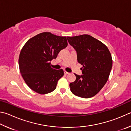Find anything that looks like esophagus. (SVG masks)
<instances>
[{
  "mask_svg": "<svg viewBox=\"0 0 131 131\" xmlns=\"http://www.w3.org/2000/svg\"><path fill=\"white\" fill-rule=\"evenodd\" d=\"M64 73H65V74H69V73L66 72V71H64Z\"/></svg>",
  "mask_w": 131,
  "mask_h": 131,
  "instance_id": "1",
  "label": "esophagus"
}]
</instances>
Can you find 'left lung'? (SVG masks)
<instances>
[{"mask_svg":"<svg viewBox=\"0 0 131 131\" xmlns=\"http://www.w3.org/2000/svg\"><path fill=\"white\" fill-rule=\"evenodd\" d=\"M77 52L78 62L83 66L82 75L75 74L76 80L70 83L75 96L90 98L97 94L108 80L112 67L111 54L105 45L89 35L67 37Z\"/></svg>","mask_w":131,"mask_h":131,"instance_id":"obj_1","label":"left lung"}]
</instances>
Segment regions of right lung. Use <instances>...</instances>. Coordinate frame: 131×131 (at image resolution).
I'll use <instances>...</instances> for the list:
<instances>
[{
  "instance_id": "1",
  "label": "right lung",
  "mask_w": 131,
  "mask_h": 131,
  "mask_svg": "<svg viewBox=\"0 0 131 131\" xmlns=\"http://www.w3.org/2000/svg\"><path fill=\"white\" fill-rule=\"evenodd\" d=\"M67 46L66 37L49 32L40 33L28 40L21 50L19 66L23 80L31 89L41 94L56 89L64 72L62 69L51 68L50 61Z\"/></svg>"
}]
</instances>
